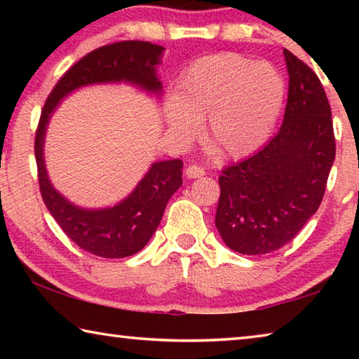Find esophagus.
I'll use <instances>...</instances> for the list:
<instances>
[{
    "mask_svg": "<svg viewBox=\"0 0 359 359\" xmlns=\"http://www.w3.org/2000/svg\"><path fill=\"white\" fill-rule=\"evenodd\" d=\"M204 174H205L204 169L196 166V165H191L185 169V175L188 179H199V177H203Z\"/></svg>",
    "mask_w": 359,
    "mask_h": 359,
    "instance_id": "1",
    "label": "esophagus"
}]
</instances>
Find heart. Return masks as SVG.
<instances>
[{
  "instance_id": "obj_1",
  "label": "heart",
  "mask_w": 359,
  "mask_h": 359,
  "mask_svg": "<svg viewBox=\"0 0 359 359\" xmlns=\"http://www.w3.org/2000/svg\"><path fill=\"white\" fill-rule=\"evenodd\" d=\"M285 82L274 66L238 53L194 60L165 102V121L175 144L204 135L226 158L252 155L269 139L283 107Z\"/></svg>"
}]
</instances>
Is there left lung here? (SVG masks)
I'll list each match as a JSON object with an SVG mask.
<instances>
[{
    "mask_svg": "<svg viewBox=\"0 0 359 359\" xmlns=\"http://www.w3.org/2000/svg\"><path fill=\"white\" fill-rule=\"evenodd\" d=\"M288 101L277 135L223 169L215 226L231 250L264 255L299 233L323 199L336 156L331 107L317 74L285 48Z\"/></svg>",
    "mask_w": 359,
    "mask_h": 359,
    "instance_id": "left-lung-1",
    "label": "left lung"
}]
</instances>
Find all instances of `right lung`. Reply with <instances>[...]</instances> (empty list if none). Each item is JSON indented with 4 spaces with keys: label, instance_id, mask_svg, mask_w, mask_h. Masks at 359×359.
Segmentation results:
<instances>
[{
    "label": "right lung",
    "instance_id": "add662e5",
    "mask_svg": "<svg viewBox=\"0 0 359 359\" xmlns=\"http://www.w3.org/2000/svg\"><path fill=\"white\" fill-rule=\"evenodd\" d=\"M163 52L165 47L145 41H123L96 48L65 72L42 109L34 139L42 199L66 236L96 257L125 258L147 245L161 222L169 198L182 185L184 163L155 161L135 190L120 203L101 209H85L66 199L48 179L44 160L48 121L63 98L88 85L123 82L160 96L163 87L156 66L161 65Z\"/></svg>",
    "mask_w": 359,
    "mask_h": 359
}]
</instances>
